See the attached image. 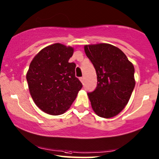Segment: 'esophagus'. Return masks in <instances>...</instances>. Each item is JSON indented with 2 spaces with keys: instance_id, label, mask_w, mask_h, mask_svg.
<instances>
[{
  "instance_id": "34e87169",
  "label": "esophagus",
  "mask_w": 159,
  "mask_h": 159,
  "mask_svg": "<svg viewBox=\"0 0 159 159\" xmlns=\"http://www.w3.org/2000/svg\"><path fill=\"white\" fill-rule=\"evenodd\" d=\"M80 81H81L82 83H84V78L83 77H80Z\"/></svg>"
}]
</instances>
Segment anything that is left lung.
Wrapping results in <instances>:
<instances>
[{
  "mask_svg": "<svg viewBox=\"0 0 159 159\" xmlns=\"http://www.w3.org/2000/svg\"><path fill=\"white\" fill-rule=\"evenodd\" d=\"M84 48L97 75V87L88 93L93 110L99 117H114L124 109L132 93L134 67L126 55L113 45L90 44Z\"/></svg>",
  "mask_w": 159,
  "mask_h": 159,
  "instance_id": "obj_1",
  "label": "left lung"
}]
</instances>
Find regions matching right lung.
<instances>
[{"instance_id":"1","label":"right lung","mask_w":159,"mask_h":159,"mask_svg":"<svg viewBox=\"0 0 159 159\" xmlns=\"http://www.w3.org/2000/svg\"><path fill=\"white\" fill-rule=\"evenodd\" d=\"M74 48L56 43L42 49L30 63L26 75L30 96L40 110L59 115L69 109L82 84L69 63Z\"/></svg>"}]
</instances>
